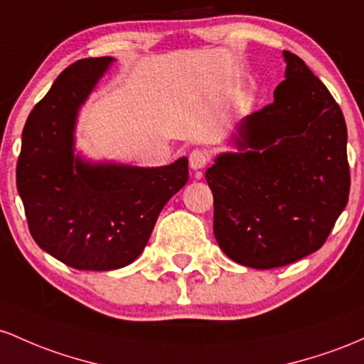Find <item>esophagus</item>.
<instances>
[{
  "label": "esophagus",
  "mask_w": 364,
  "mask_h": 364,
  "mask_svg": "<svg viewBox=\"0 0 364 364\" xmlns=\"http://www.w3.org/2000/svg\"><path fill=\"white\" fill-rule=\"evenodd\" d=\"M208 161H210V154H208L206 149H194L189 154V165L193 170L204 168L208 165Z\"/></svg>",
  "instance_id": "obj_1"
}]
</instances>
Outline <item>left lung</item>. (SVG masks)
<instances>
[{
  "label": "left lung",
  "instance_id": "obj_1",
  "mask_svg": "<svg viewBox=\"0 0 364 364\" xmlns=\"http://www.w3.org/2000/svg\"><path fill=\"white\" fill-rule=\"evenodd\" d=\"M284 58L273 103L237 125L239 153L220 154L206 170L216 242L256 270L318 251L349 199L341 106L299 56L284 51Z\"/></svg>",
  "mask_w": 364,
  "mask_h": 364
}]
</instances>
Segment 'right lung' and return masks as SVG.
Returning <instances> with one entry per match:
<instances>
[{"instance_id":"add662e5","label":"right lung","mask_w":364,"mask_h":364,"mask_svg":"<svg viewBox=\"0 0 364 364\" xmlns=\"http://www.w3.org/2000/svg\"><path fill=\"white\" fill-rule=\"evenodd\" d=\"M112 61L65 68L22 132L17 189L28 230L43 251L77 270H117L137 259L163 206L189 178L187 158L142 168L73 153L77 113Z\"/></svg>"}]
</instances>
